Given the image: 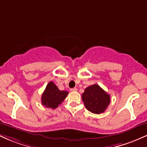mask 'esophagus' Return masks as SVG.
I'll return each mask as SVG.
<instances>
[{
    "instance_id": "esophagus-1",
    "label": "esophagus",
    "mask_w": 147,
    "mask_h": 147,
    "mask_svg": "<svg viewBox=\"0 0 147 147\" xmlns=\"http://www.w3.org/2000/svg\"><path fill=\"white\" fill-rule=\"evenodd\" d=\"M77 89L76 88H73L70 89V91H71V92H75V91H77Z\"/></svg>"
}]
</instances>
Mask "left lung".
<instances>
[{
    "label": "left lung",
    "instance_id": "8db88e82",
    "mask_svg": "<svg viewBox=\"0 0 147 147\" xmlns=\"http://www.w3.org/2000/svg\"><path fill=\"white\" fill-rule=\"evenodd\" d=\"M82 101L88 111L92 113L100 114L109 106L111 96L98 84H94L85 89L82 94Z\"/></svg>",
    "mask_w": 147,
    "mask_h": 147
}]
</instances>
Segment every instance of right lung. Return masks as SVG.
Segmentation results:
<instances>
[{"instance_id":"1","label":"right lung","mask_w":147,"mask_h":147,"mask_svg":"<svg viewBox=\"0 0 147 147\" xmlns=\"http://www.w3.org/2000/svg\"><path fill=\"white\" fill-rule=\"evenodd\" d=\"M68 94V92L60 90L53 82H50L42 94L41 103L45 107L55 109L63 102Z\"/></svg>"}]
</instances>
